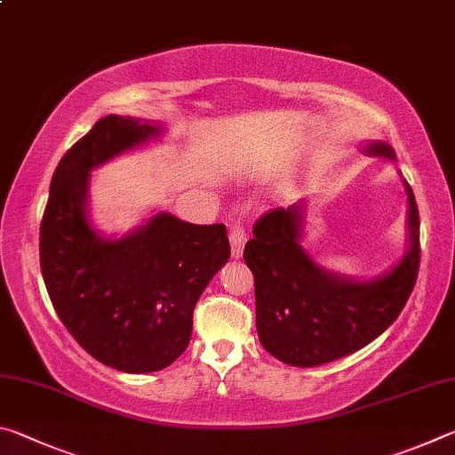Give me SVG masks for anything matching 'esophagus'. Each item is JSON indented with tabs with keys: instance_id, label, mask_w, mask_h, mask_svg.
<instances>
[{
	"instance_id": "1",
	"label": "esophagus",
	"mask_w": 455,
	"mask_h": 455,
	"mask_svg": "<svg viewBox=\"0 0 455 455\" xmlns=\"http://www.w3.org/2000/svg\"><path fill=\"white\" fill-rule=\"evenodd\" d=\"M228 241H230V252H233V259H241L244 251V243H246V230L241 222H235V225L230 227Z\"/></svg>"
}]
</instances>
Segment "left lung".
I'll use <instances>...</instances> for the list:
<instances>
[{
    "instance_id": "obj_1",
    "label": "left lung",
    "mask_w": 455,
    "mask_h": 455,
    "mask_svg": "<svg viewBox=\"0 0 455 455\" xmlns=\"http://www.w3.org/2000/svg\"><path fill=\"white\" fill-rule=\"evenodd\" d=\"M371 156L395 160L389 144L365 146ZM410 249L389 273L371 281L339 276L313 263L301 246L303 209L292 204L263 214L244 244L255 275L260 345L283 363L317 367L365 347L379 337L410 299L419 268V212L407 182Z\"/></svg>"
}]
</instances>
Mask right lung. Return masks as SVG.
Listing matches in <instances>:
<instances>
[{"mask_svg": "<svg viewBox=\"0 0 455 455\" xmlns=\"http://www.w3.org/2000/svg\"><path fill=\"white\" fill-rule=\"evenodd\" d=\"M163 134L156 122L110 114L60 160L40 227V265L58 317L100 363L160 371L180 357L192 311L230 257L225 225L158 212L120 238L88 217L90 172Z\"/></svg>", "mask_w": 455, "mask_h": 455, "instance_id": "right-lung-1", "label": "right lung"}]
</instances>
